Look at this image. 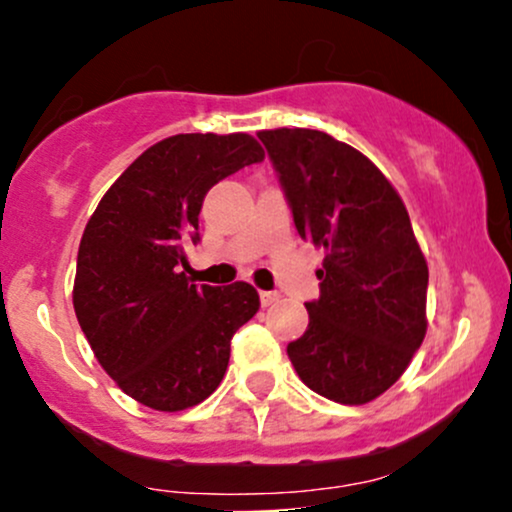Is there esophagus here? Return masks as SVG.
<instances>
[{"label": "esophagus", "mask_w": 512, "mask_h": 512, "mask_svg": "<svg viewBox=\"0 0 512 512\" xmlns=\"http://www.w3.org/2000/svg\"><path fill=\"white\" fill-rule=\"evenodd\" d=\"M276 301H279V293H276V291H260L262 308H269V305H274Z\"/></svg>", "instance_id": "1"}]
</instances>
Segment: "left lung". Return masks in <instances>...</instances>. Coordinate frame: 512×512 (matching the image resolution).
Listing matches in <instances>:
<instances>
[{
  "mask_svg": "<svg viewBox=\"0 0 512 512\" xmlns=\"http://www.w3.org/2000/svg\"><path fill=\"white\" fill-rule=\"evenodd\" d=\"M298 236L325 248L310 322L286 346L298 378L339 404L383 395L426 334L428 267L407 209L354 146L317 129L257 134Z\"/></svg>",
  "mask_w": 512,
  "mask_h": 512,
  "instance_id": "obj_1",
  "label": "left lung"
}]
</instances>
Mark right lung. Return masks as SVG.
Here are the masks:
<instances>
[{"label": "right lung", "mask_w": 512, "mask_h": 512, "mask_svg": "<svg viewBox=\"0 0 512 512\" xmlns=\"http://www.w3.org/2000/svg\"><path fill=\"white\" fill-rule=\"evenodd\" d=\"M264 158L250 134H175L113 182L86 223L74 310L105 373L156 411H180L219 387L231 339L260 308L245 281L192 284L187 245L216 182Z\"/></svg>", "instance_id": "right-lung-1"}]
</instances>
